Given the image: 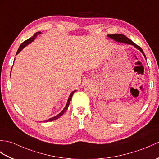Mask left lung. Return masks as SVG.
Here are the masks:
<instances>
[{
  "label": "left lung",
  "instance_id": "8db88e82",
  "mask_svg": "<svg viewBox=\"0 0 159 159\" xmlns=\"http://www.w3.org/2000/svg\"><path fill=\"white\" fill-rule=\"evenodd\" d=\"M109 38H110L111 39H114L115 41H116L117 42H120V43H127V44H130V45H133L134 46L135 48L138 50H139L140 51L142 52V54L143 55L145 59H146V57L145 55V54L143 51V50L141 48V47H139V46H137V44H135L133 42H132L130 39H128L126 36H125L124 35L121 34H113V35H107Z\"/></svg>",
  "mask_w": 159,
  "mask_h": 159
}]
</instances>
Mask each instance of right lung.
Listing matches in <instances>:
<instances>
[{"instance_id": "1", "label": "right lung", "mask_w": 159, "mask_h": 159, "mask_svg": "<svg viewBox=\"0 0 159 159\" xmlns=\"http://www.w3.org/2000/svg\"><path fill=\"white\" fill-rule=\"evenodd\" d=\"M39 34H41V32L40 31H38V32H37V33H35L34 35H33V37H31V38H29V39H26V41H25L20 46V47H19V48H18V51H17V52H16V55H18V54L21 51V50L25 48V46H27L28 44H29L30 43H31L33 41H34V39H35V38L37 36H38V35H39ZM15 60V59H14ZM75 92H76V90H74V91H73V92L70 93V96H69V98H68V100H67V104H66V107H65V108H64L63 109V110L61 111V113H59L58 115H57V116H55V117H51V118H50V119H48V120H46V121H46V122H47V121H53V120H57V118H59V117H61L62 116V115L66 112V111L67 109V108H68V107H69V104H70V100H71V99H72V96H73V94H74V93Z\"/></svg>"}]
</instances>
